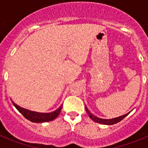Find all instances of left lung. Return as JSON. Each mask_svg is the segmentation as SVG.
I'll return each mask as SVG.
<instances>
[{
    "label": "left lung",
    "mask_w": 148,
    "mask_h": 148,
    "mask_svg": "<svg viewBox=\"0 0 148 148\" xmlns=\"http://www.w3.org/2000/svg\"><path fill=\"white\" fill-rule=\"evenodd\" d=\"M85 109H86V111H87V114L89 115L90 118L91 119L92 121H94L95 122L102 124V125H114V124H116V123L119 122L120 121H121L123 119L125 118V117H126V116H127L129 113H127V114L119 116V117H117V118L112 119H102L98 118V117H96V116H95L93 114H92V113H90V111H89V110L87 109V107H86V105H85Z\"/></svg>",
    "instance_id": "left-lung-1"
}]
</instances>
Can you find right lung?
<instances>
[{
	"label": "right lung",
	"mask_w": 148,
	"mask_h": 148,
	"mask_svg": "<svg viewBox=\"0 0 148 148\" xmlns=\"http://www.w3.org/2000/svg\"><path fill=\"white\" fill-rule=\"evenodd\" d=\"M13 103V105L15 106L16 109L18 110L27 119L29 120L32 122L35 123H40V122H47V121H50L54 120L55 119L57 118L58 116L59 115L60 112L62 108V104L60 106L58 109L55 110L54 112L49 113H37V112H33V111H30L29 110L22 108L19 106L17 105L16 104Z\"/></svg>",
	"instance_id": "add662e5"
}]
</instances>
